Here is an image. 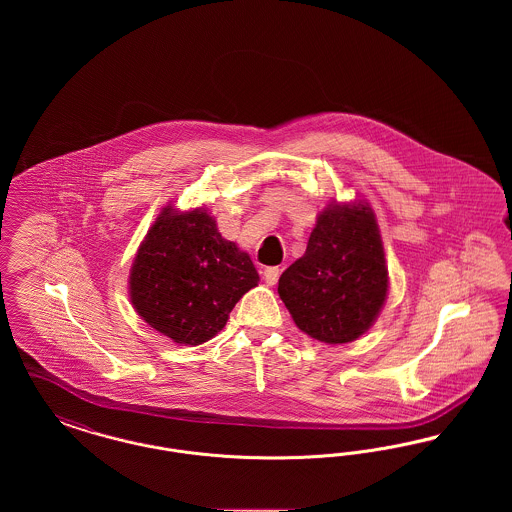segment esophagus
Segmentation results:
<instances>
[{
  "label": "esophagus",
  "instance_id": "34e87169",
  "mask_svg": "<svg viewBox=\"0 0 512 512\" xmlns=\"http://www.w3.org/2000/svg\"><path fill=\"white\" fill-rule=\"evenodd\" d=\"M263 276H265V282H267L268 286H274V284L278 282V276H280V268L267 267L265 268V272H263Z\"/></svg>",
  "mask_w": 512,
  "mask_h": 512
}]
</instances>
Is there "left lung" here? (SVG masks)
Masks as SVG:
<instances>
[{"label": "left lung", "mask_w": 512, "mask_h": 512, "mask_svg": "<svg viewBox=\"0 0 512 512\" xmlns=\"http://www.w3.org/2000/svg\"><path fill=\"white\" fill-rule=\"evenodd\" d=\"M278 293L301 332L324 343L357 340L388 295V267L368 203H330L305 255L286 268Z\"/></svg>", "instance_id": "1"}]
</instances>
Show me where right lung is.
<instances>
[{
    "instance_id": "obj_1",
    "label": "right lung",
    "mask_w": 512,
    "mask_h": 512,
    "mask_svg": "<svg viewBox=\"0 0 512 512\" xmlns=\"http://www.w3.org/2000/svg\"><path fill=\"white\" fill-rule=\"evenodd\" d=\"M249 255L220 236L217 220L194 209H163L130 270V301L151 328L174 343L217 336L234 305L255 288Z\"/></svg>"
}]
</instances>
